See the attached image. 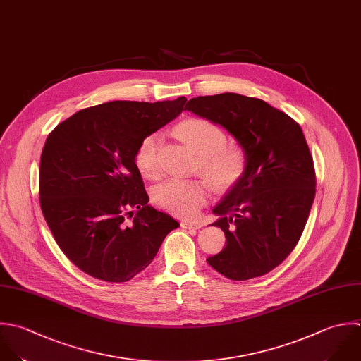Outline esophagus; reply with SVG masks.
<instances>
[{
    "label": "esophagus",
    "instance_id": "34e87169",
    "mask_svg": "<svg viewBox=\"0 0 361 361\" xmlns=\"http://www.w3.org/2000/svg\"><path fill=\"white\" fill-rule=\"evenodd\" d=\"M180 225H181L183 229H200L201 228L200 225H197L194 222H190V221H181Z\"/></svg>",
    "mask_w": 361,
    "mask_h": 361
}]
</instances>
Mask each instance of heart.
Returning a JSON list of instances; mask_svg holds the SVG:
<instances>
[{"mask_svg": "<svg viewBox=\"0 0 361 361\" xmlns=\"http://www.w3.org/2000/svg\"><path fill=\"white\" fill-rule=\"evenodd\" d=\"M174 135L195 154V170L200 171L216 191L235 187L246 173L247 156L239 143H228L225 132L215 123L190 118L174 128ZM160 136L150 133L142 139L135 153V166L139 173L157 180L161 176L159 160ZM209 185L202 178H171L153 190V201L181 218H192L207 204Z\"/></svg>", "mask_w": 361, "mask_h": 361, "instance_id": "obj_1", "label": "heart"}]
</instances>
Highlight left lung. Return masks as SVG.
Here are the masks:
<instances>
[{
    "instance_id": "left-lung-1",
    "label": "left lung",
    "mask_w": 361,
    "mask_h": 361,
    "mask_svg": "<svg viewBox=\"0 0 361 361\" xmlns=\"http://www.w3.org/2000/svg\"><path fill=\"white\" fill-rule=\"evenodd\" d=\"M184 109L224 126L247 156L245 176L214 208L226 245L207 262L233 281L262 277L294 250L315 198L302 129L263 99L235 92L191 98Z\"/></svg>"
}]
</instances>
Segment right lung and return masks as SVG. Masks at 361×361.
<instances>
[{
	"label": "right lung",
	"instance_id": "add662e5",
	"mask_svg": "<svg viewBox=\"0 0 361 361\" xmlns=\"http://www.w3.org/2000/svg\"><path fill=\"white\" fill-rule=\"evenodd\" d=\"M185 101H109L75 112L49 133L40 156V208L61 252L85 274L129 281L180 226L147 204L135 153Z\"/></svg>",
	"mask_w": 361,
	"mask_h": 361
}]
</instances>
